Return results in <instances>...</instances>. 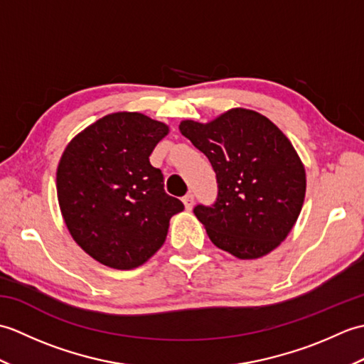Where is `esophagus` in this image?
I'll return each instance as SVG.
<instances>
[{"label": "esophagus", "instance_id": "obj_1", "mask_svg": "<svg viewBox=\"0 0 364 364\" xmlns=\"http://www.w3.org/2000/svg\"><path fill=\"white\" fill-rule=\"evenodd\" d=\"M183 203H184V206H186V210H192V206H194V196L189 192V194L183 197Z\"/></svg>", "mask_w": 364, "mask_h": 364}]
</instances>
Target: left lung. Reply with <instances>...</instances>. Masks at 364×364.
I'll list each match as a JSON object with an SVG mask.
<instances>
[{
    "label": "left lung",
    "mask_w": 364,
    "mask_h": 364,
    "mask_svg": "<svg viewBox=\"0 0 364 364\" xmlns=\"http://www.w3.org/2000/svg\"><path fill=\"white\" fill-rule=\"evenodd\" d=\"M180 131L210 159L218 178L214 205L194 214L213 244L239 259L261 258L289 235L306 191L305 167L289 139L259 112L235 107Z\"/></svg>",
    "instance_id": "8db88e82"
}]
</instances>
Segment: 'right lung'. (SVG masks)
<instances>
[{
    "instance_id": "1",
    "label": "right lung",
    "mask_w": 364,
    "mask_h": 364,
    "mask_svg": "<svg viewBox=\"0 0 364 364\" xmlns=\"http://www.w3.org/2000/svg\"><path fill=\"white\" fill-rule=\"evenodd\" d=\"M166 123L139 112L105 115L72 139L59 161L60 213L75 242L102 264L139 267L164 244L184 205L164 191L150 154Z\"/></svg>"
}]
</instances>
